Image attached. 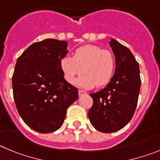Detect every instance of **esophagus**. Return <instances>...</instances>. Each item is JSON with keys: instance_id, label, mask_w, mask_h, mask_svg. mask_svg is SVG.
Listing matches in <instances>:
<instances>
[{"instance_id": "1", "label": "esophagus", "mask_w": 160, "mask_h": 160, "mask_svg": "<svg viewBox=\"0 0 160 160\" xmlns=\"http://www.w3.org/2000/svg\"><path fill=\"white\" fill-rule=\"evenodd\" d=\"M86 94H87V92H85V91H83V90H78V95H79V97H82V96L86 95Z\"/></svg>"}]
</instances>
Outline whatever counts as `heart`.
Segmentation results:
<instances>
[{
  "instance_id": "b5f03b06",
  "label": "heart",
  "mask_w": 160,
  "mask_h": 160,
  "mask_svg": "<svg viewBox=\"0 0 160 160\" xmlns=\"http://www.w3.org/2000/svg\"><path fill=\"white\" fill-rule=\"evenodd\" d=\"M61 68L69 83H73L75 77L84 72L76 84L85 89L94 86L102 87L111 81L114 71V58L111 52L94 45L78 48L73 57L66 56L61 60Z\"/></svg>"
}]
</instances>
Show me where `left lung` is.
<instances>
[{
  "mask_svg": "<svg viewBox=\"0 0 160 160\" xmlns=\"http://www.w3.org/2000/svg\"><path fill=\"white\" fill-rule=\"evenodd\" d=\"M110 46L115 57V69L105 87L90 95L93 106L88 112L92 126L103 133L123 128L132 118L140 90L139 66L128 48L114 39Z\"/></svg>",
  "mask_w": 160,
  "mask_h": 160,
  "instance_id": "obj_1",
  "label": "left lung"
}]
</instances>
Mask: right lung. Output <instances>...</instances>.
Returning <instances> with one entry per match:
<instances>
[{"label":"right lung","instance_id":"obj_1","mask_svg":"<svg viewBox=\"0 0 160 160\" xmlns=\"http://www.w3.org/2000/svg\"><path fill=\"white\" fill-rule=\"evenodd\" d=\"M68 43L57 39L35 42L17 60L12 78L13 98L20 116L32 130L46 134L62 127L67 108L78 98L64 78L61 60Z\"/></svg>","mask_w":160,"mask_h":160}]
</instances>
